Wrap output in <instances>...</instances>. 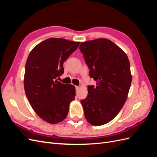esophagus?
Wrapping results in <instances>:
<instances>
[{
	"instance_id": "34e87169",
	"label": "esophagus",
	"mask_w": 157,
	"mask_h": 157,
	"mask_svg": "<svg viewBox=\"0 0 157 157\" xmlns=\"http://www.w3.org/2000/svg\"><path fill=\"white\" fill-rule=\"evenodd\" d=\"M75 88H76V90H77V91H78V90L80 89V87L79 86H75Z\"/></svg>"
}]
</instances>
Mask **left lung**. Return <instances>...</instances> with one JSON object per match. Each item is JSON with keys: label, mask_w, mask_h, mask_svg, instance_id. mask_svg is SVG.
Instances as JSON below:
<instances>
[{"label": "left lung", "mask_w": 157, "mask_h": 157, "mask_svg": "<svg viewBox=\"0 0 157 157\" xmlns=\"http://www.w3.org/2000/svg\"><path fill=\"white\" fill-rule=\"evenodd\" d=\"M79 49L96 86H88V96L81 100L84 116L93 126L109 122L120 112L132 82L127 55L111 40L101 38L82 42Z\"/></svg>", "instance_id": "obj_1"}]
</instances>
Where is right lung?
Listing matches in <instances>:
<instances>
[{
    "instance_id": "1",
    "label": "right lung",
    "mask_w": 157,
    "mask_h": 157,
    "mask_svg": "<svg viewBox=\"0 0 157 157\" xmlns=\"http://www.w3.org/2000/svg\"><path fill=\"white\" fill-rule=\"evenodd\" d=\"M80 43L50 38L37 44L27 58L23 78L26 96L36 115L50 124L63 121L75 99V86L57 78L63 73V63Z\"/></svg>"
}]
</instances>
